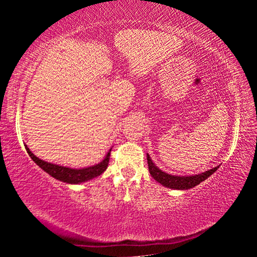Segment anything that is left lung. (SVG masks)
Wrapping results in <instances>:
<instances>
[{
  "mask_svg": "<svg viewBox=\"0 0 257 257\" xmlns=\"http://www.w3.org/2000/svg\"><path fill=\"white\" fill-rule=\"evenodd\" d=\"M147 163H149V170L151 176L154 178V179L160 182L161 185H163L164 187H168V188L171 189H190L193 187L197 186L201 184L202 181L207 179L208 177L213 175L217 169H219V165L215 168L211 169V170L205 171L203 173H199V175H195V176H172L169 175V173L164 172L162 170L156 167V165L153 163V161L150 158V155L147 154Z\"/></svg>",
  "mask_w": 257,
  "mask_h": 257,
  "instance_id": "left-lung-1",
  "label": "left lung"
}]
</instances>
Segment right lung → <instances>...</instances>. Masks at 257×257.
Returning a JSON list of instances; mask_svg holds the SVG:
<instances>
[{"label": "right lung", "instance_id": "obj_1", "mask_svg": "<svg viewBox=\"0 0 257 257\" xmlns=\"http://www.w3.org/2000/svg\"><path fill=\"white\" fill-rule=\"evenodd\" d=\"M25 147L30 158H32V160L38 165V167L43 169L45 172L49 173L50 176L55 178V179L67 182V184H81V182L88 181L95 177L102 175V173L106 170L108 165V160H110V154H111V150H110L107 152L106 156L104 158L102 162H99L98 164H95L93 167L82 168V169H72L68 167H62V165H59V164L46 162V161L38 159L36 155H34L32 153V151L28 149L27 145H25Z\"/></svg>", "mask_w": 257, "mask_h": 257}]
</instances>
